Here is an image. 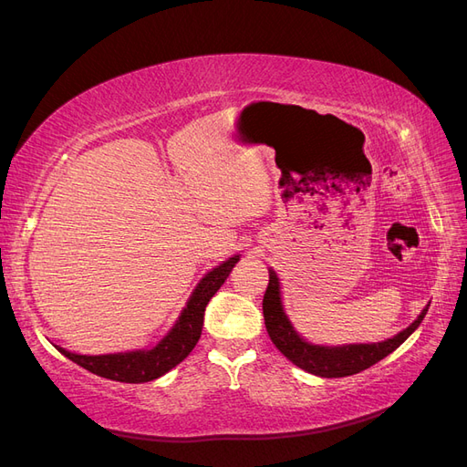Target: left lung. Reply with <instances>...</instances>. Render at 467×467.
Returning a JSON list of instances; mask_svg holds the SVG:
<instances>
[{"label": "left lung", "mask_w": 467, "mask_h": 467, "mask_svg": "<svg viewBox=\"0 0 467 467\" xmlns=\"http://www.w3.org/2000/svg\"><path fill=\"white\" fill-rule=\"evenodd\" d=\"M427 312L429 307L422 309L420 316L409 325L407 329H403L393 338H388L384 343L319 347V345L306 343L304 338L294 331L288 317L285 316V312H282L278 278L275 271H268V286L263 296L265 327L275 347L292 364L300 366L302 370L321 378H345V376H352L370 368V366H374L381 358H386L389 352L398 348L405 338L419 327L420 321L425 319Z\"/></svg>", "instance_id": "1"}]
</instances>
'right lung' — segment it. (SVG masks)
<instances>
[{
	"label": "right lung",
	"instance_id": "add662e5",
	"mask_svg": "<svg viewBox=\"0 0 467 467\" xmlns=\"http://www.w3.org/2000/svg\"><path fill=\"white\" fill-rule=\"evenodd\" d=\"M239 257H232L230 261L222 263L214 271H210L201 285L192 292L187 307L182 309L175 327L169 331L163 341L153 347L151 350H132V352H119V355H101V357H86V355H74L62 347L58 348L64 357L79 364L101 378L124 381V384H142V381H151L155 378L163 376L179 362L185 360L194 345L199 343L204 323V309L220 286L230 276L232 268Z\"/></svg>",
	"mask_w": 467,
	"mask_h": 467
}]
</instances>
